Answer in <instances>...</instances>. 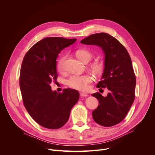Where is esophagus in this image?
<instances>
[{
	"label": "esophagus",
	"mask_w": 155,
	"mask_h": 155,
	"mask_svg": "<svg viewBox=\"0 0 155 155\" xmlns=\"http://www.w3.org/2000/svg\"><path fill=\"white\" fill-rule=\"evenodd\" d=\"M80 95L81 97H86L87 96V94L85 93H83V92H80Z\"/></svg>",
	"instance_id": "1"
}]
</instances>
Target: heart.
I'll return each instance as SVG.
<instances>
[{
	"label": "heart",
	"instance_id": "1",
	"mask_svg": "<svg viewBox=\"0 0 155 155\" xmlns=\"http://www.w3.org/2000/svg\"><path fill=\"white\" fill-rule=\"evenodd\" d=\"M77 58L82 62L86 63L89 62L93 58V53L86 49H79L75 51ZM65 59V55H62L59 58L56 62V68L58 71L61 72L64 70V63ZM89 67L91 72L96 75H99L102 74L104 70L105 64L101 60H96L91 62ZM93 81L92 77L89 75H72L68 80V84L74 89L86 91L90 87V85Z\"/></svg>",
	"mask_w": 155,
	"mask_h": 155
}]
</instances>
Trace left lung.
<instances>
[{"label": "left lung", "instance_id": "left-lung-1", "mask_svg": "<svg viewBox=\"0 0 155 155\" xmlns=\"http://www.w3.org/2000/svg\"><path fill=\"white\" fill-rule=\"evenodd\" d=\"M81 43L98 45L105 53L104 73L96 86L107 87L109 93L106 97L99 92L91 95L99 104L93 118L104 127L116 125L124 119L135 99L136 78L130 57L122 44L107 33L92 34Z\"/></svg>", "mask_w": 155, "mask_h": 155}]
</instances>
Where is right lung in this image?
Here are the masks:
<instances>
[{
    "instance_id": "1",
    "label": "right lung",
    "mask_w": 155,
    "mask_h": 155,
    "mask_svg": "<svg viewBox=\"0 0 155 155\" xmlns=\"http://www.w3.org/2000/svg\"><path fill=\"white\" fill-rule=\"evenodd\" d=\"M76 38L46 37L34 45L22 62L19 86L23 104L31 117L40 126L51 129L68 122L72 108L78 102V91L68 88L53 91L50 84L56 82L58 55Z\"/></svg>"
}]
</instances>
